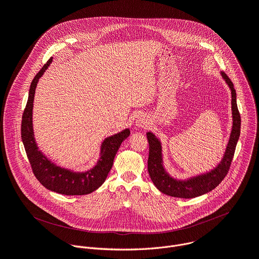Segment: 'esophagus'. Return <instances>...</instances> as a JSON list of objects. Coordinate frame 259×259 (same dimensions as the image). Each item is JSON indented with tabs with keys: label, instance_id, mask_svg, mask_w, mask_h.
<instances>
[{
	"label": "esophagus",
	"instance_id": "34e87169",
	"mask_svg": "<svg viewBox=\"0 0 259 259\" xmlns=\"http://www.w3.org/2000/svg\"><path fill=\"white\" fill-rule=\"evenodd\" d=\"M135 125H136L137 128H144V127H146L147 125H149V120H147L144 116H140L136 120Z\"/></svg>",
	"mask_w": 259,
	"mask_h": 259
}]
</instances>
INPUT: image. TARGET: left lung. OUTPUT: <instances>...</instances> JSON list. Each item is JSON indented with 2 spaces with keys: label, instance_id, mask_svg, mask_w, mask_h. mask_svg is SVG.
<instances>
[{
  "label": "left lung",
  "instance_id": "left-lung-1",
  "mask_svg": "<svg viewBox=\"0 0 259 259\" xmlns=\"http://www.w3.org/2000/svg\"><path fill=\"white\" fill-rule=\"evenodd\" d=\"M220 76L229 86L232 95V118L233 126L230 134L225 154L219 163L209 171L200 173L184 179H178L172 176L164 165L163 146L161 140L151 131L146 133L150 144V155L147 161V169L152 181L156 188L163 194L175 198L192 199L205 195L214 190L226 177L240 137L241 117L237 105V94L232 81L224 71H220Z\"/></svg>",
  "mask_w": 259,
  "mask_h": 259
}]
</instances>
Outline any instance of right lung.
I'll return each mask as SVG.
<instances>
[{
    "mask_svg": "<svg viewBox=\"0 0 259 259\" xmlns=\"http://www.w3.org/2000/svg\"><path fill=\"white\" fill-rule=\"evenodd\" d=\"M52 62L50 58L33 78L26 106L22 115L21 139L26 152V156L32 168V172L43 186L52 192L66 196L88 195L96 191L105 181L114 159L122 142L130 135L128 128L106 137L100 144L99 158L95 165L86 171H73L63 168L52 162L41 152L34 139L32 126V108L36 85Z\"/></svg>",
    "mask_w": 259,
    "mask_h": 259,
    "instance_id": "add662e5",
    "label": "right lung"
}]
</instances>
